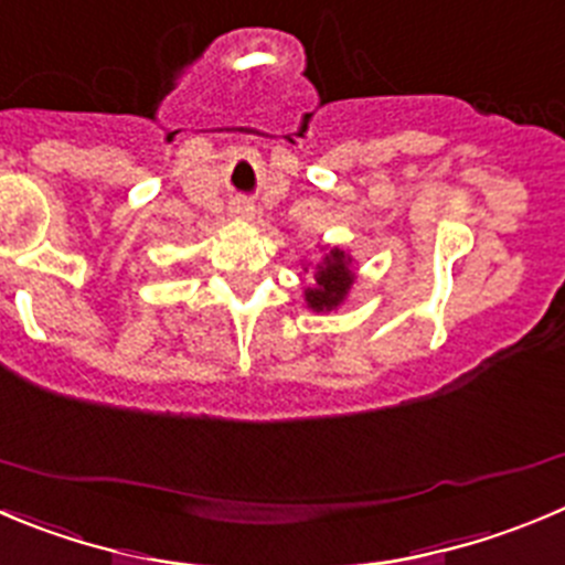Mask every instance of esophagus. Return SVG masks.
Instances as JSON below:
<instances>
[{"label":"esophagus","instance_id":"obj_1","mask_svg":"<svg viewBox=\"0 0 565 565\" xmlns=\"http://www.w3.org/2000/svg\"><path fill=\"white\" fill-rule=\"evenodd\" d=\"M230 213H233V216H241V218H249L252 216V205L246 202V199H238V202H233Z\"/></svg>","mask_w":565,"mask_h":565}]
</instances>
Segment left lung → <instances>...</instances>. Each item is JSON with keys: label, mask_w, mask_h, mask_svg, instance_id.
Masks as SVG:
<instances>
[{"label": "left lung", "mask_w": 565, "mask_h": 565, "mask_svg": "<svg viewBox=\"0 0 565 565\" xmlns=\"http://www.w3.org/2000/svg\"><path fill=\"white\" fill-rule=\"evenodd\" d=\"M352 271H349V257L341 249H332L324 257V266L316 274V288L305 291V299L313 310H332L343 302L349 286H352Z\"/></svg>", "instance_id": "obj_1"}]
</instances>
